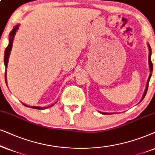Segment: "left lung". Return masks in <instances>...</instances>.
I'll use <instances>...</instances> for the list:
<instances>
[{
    "label": "left lung",
    "mask_w": 155,
    "mask_h": 155,
    "mask_svg": "<svg viewBox=\"0 0 155 155\" xmlns=\"http://www.w3.org/2000/svg\"><path fill=\"white\" fill-rule=\"evenodd\" d=\"M149 49H150V54H149V64H150V76L149 78H148V80H147V86H146V89H145V94L143 95V97H142V100L145 98L146 94H147V89H148V85H149V81H150V77H151L152 76V69H153V65H152V61H151V54H152V49L150 48V45H149ZM103 114L104 115H108L110 114V113H103Z\"/></svg>",
    "instance_id": "8db88e82"
}]
</instances>
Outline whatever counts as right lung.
Wrapping results in <instances>:
<instances>
[{"mask_svg":"<svg viewBox=\"0 0 155 155\" xmlns=\"http://www.w3.org/2000/svg\"><path fill=\"white\" fill-rule=\"evenodd\" d=\"M18 27H19V25H15L14 27V28L13 29V30L10 32L9 36H10V39H9V44H8V47H6L5 51V54H4V64H5V83H7L6 81V69H7V65H8V58H9V55L10 53V50H11L12 48V45H13V38L14 36H15L16 30L18 29ZM25 106L27 107H29L27 105L24 104ZM54 106V104L51 105V106H47V107H45V108H40V107H37V106H30V108H35V109H45V108H48L49 107H51Z\"/></svg>","mask_w":155,"mask_h":155,"instance_id":"add662e5","label":"right lung"}]
</instances>
